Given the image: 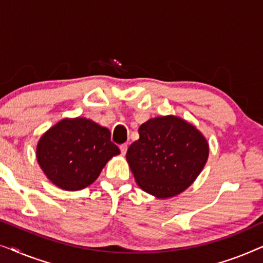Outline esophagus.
I'll use <instances>...</instances> for the list:
<instances>
[{"mask_svg": "<svg viewBox=\"0 0 263 263\" xmlns=\"http://www.w3.org/2000/svg\"><path fill=\"white\" fill-rule=\"evenodd\" d=\"M120 149H121L122 156H124V154L127 153V149H128V145H127V143H122V145L120 146Z\"/></svg>", "mask_w": 263, "mask_h": 263, "instance_id": "34e87169", "label": "esophagus"}]
</instances>
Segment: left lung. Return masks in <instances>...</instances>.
Returning <instances> with one entry per match:
<instances>
[{"mask_svg":"<svg viewBox=\"0 0 263 263\" xmlns=\"http://www.w3.org/2000/svg\"><path fill=\"white\" fill-rule=\"evenodd\" d=\"M139 135L127 160L136 183L151 195L166 199L182 193L206 164V139L182 118H152L140 125Z\"/></svg>","mask_w":263,"mask_h":263,"instance_id":"obj_1","label":"left lung"}]
</instances>
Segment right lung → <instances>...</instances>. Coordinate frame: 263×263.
<instances>
[{"label":"right lung","instance_id":"1","mask_svg":"<svg viewBox=\"0 0 263 263\" xmlns=\"http://www.w3.org/2000/svg\"><path fill=\"white\" fill-rule=\"evenodd\" d=\"M120 154L109 129L87 118H66L39 140L38 163L52 183L80 190L98 178L107 160Z\"/></svg>","mask_w":263,"mask_h":263}]
</instances>
